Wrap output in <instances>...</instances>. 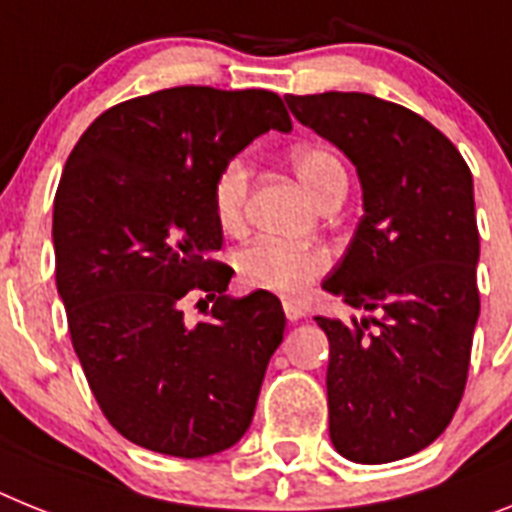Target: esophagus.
<instances>
[{"mask_svg":"<svg viewBox=\"0 0 512 512\" xmlns=\"http://www.w3.org/2000/svg\"><path fill=\"white\" fill-rule=\"evenodd\" d=\"M283 312H286V317H289V322H296V320H302V307H299V304L296 302H291V299H286V302H283Z\"/></svg>","mask_w":512,"mask_h":512,"instance_id":"34e87169","label":"esophagus"}]
</instances>
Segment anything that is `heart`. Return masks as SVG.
I'll return each instance as SVG.
<instances>
[{
    "label": "heart",
    "instance_id": "b5f03b06",
    "mask_svg": "<svg viewBox=\"0 0 512 512\" xmlns=\"http://www.w3.org/2000/svg\"><path fill=\"white\" fill-rule=\"evenodd\" d=\"M291 163L317 203L336 184H346V169L328 148L302 145L291 153ZM247 190V161L236 156L223 163V169L218 171L216 182H213V210L226 231L236 229L242 223ZM325 265L328 260L320 249L278 242V239H255V242L244 244L234 255V268L244 286L283 296L299 294L312 278L320 276Z\"/></svg>",
    "mask_w": 512,
    "mask_h": 512
}]
</instances>
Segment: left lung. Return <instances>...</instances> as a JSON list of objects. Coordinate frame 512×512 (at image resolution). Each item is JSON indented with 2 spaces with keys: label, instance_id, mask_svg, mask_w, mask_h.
<instances>
[{
  "label": "left lung",
  "instance_id": "8db88e82",
  "mask_svg": "<svg viewBox=\"0 0 512 512\" xmlns=\"http://www.w3.org/2000/svg\"><path fill=\"white\" fill-rule=\"evenodd\" d=\"M356 166L364 216L322 289L362 320L315 317L330 343L333 448L390 463L432 445L466 388L479 320L474 179L448 137L367 93L286 96Z\"/></svg>",
  "mask_w": 512,
  "mask_h": 512
}]
</instances>
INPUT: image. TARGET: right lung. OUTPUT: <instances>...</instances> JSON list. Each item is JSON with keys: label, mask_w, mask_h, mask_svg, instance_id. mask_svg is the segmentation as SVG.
I'll use <instances>...</instances> for the list:
<instances>
[{"label": "right lung", "mask_w": 512, "mask_h": 512, "mask_svg": "<svg viewBox=\"0 0 512 512\" xmlns=\"http://www.w3.org/2000/svg\"><path fill=\"white\" fill-rule=\"evenodd\" d=\"M268 130L291 132L270 90L166 88L103 111L62 171L51 239L72 346L111 427L153 453L242 440L283 341L278 296L234 299V270L213 260V182ZM190 293L214 302L197 326Z\"/></svg>", "instance_id": "add662e5"}]
</instances>
